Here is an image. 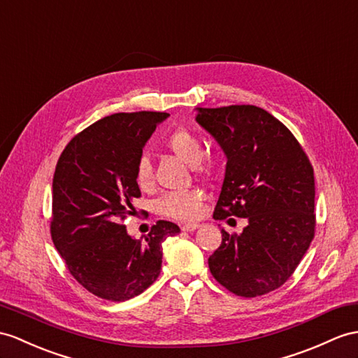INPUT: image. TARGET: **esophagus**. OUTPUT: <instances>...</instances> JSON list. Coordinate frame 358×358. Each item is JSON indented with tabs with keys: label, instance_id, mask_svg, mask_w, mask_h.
I'll return each instance as SVG.
<instances>
[{
	"label": "esophagus",
	"instance_id": "34e87169",
	"mask_svg": "<svg viewBox=\"0 0 358 358\" xmlns=\"http://www.w3.org/2000/svg\"><path fill=\"white\" fill-rule=\"evenodd\" d=\"M199 228V224L197 223H187V224H184L182 226V231H187V232H193V231H196Z\"/></svg>",
	"mask_w": 358,
	"mask_h": 358
}]
</instances>
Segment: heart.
Here are the masks:
<instances>
[{"label": "heart", "instance_id": "b5f03b06", "mask_svg": "<svg viewBox=\"0 0 358 358\" xmlns=\"http://www.w3.org/2000/svg\"><path fill=\"white\" fill-rule=\"evenodd\" d=\"M165 147L176 156L178 159L184 161L188 165H193L199 173H211L215 167V155L203 152V144L200 136L185 127L174 129L165 139ZM136 185L141 189L152 187L153 169L152 162L147 156H141L136 162L135 169ZM203 193L200 189L173 191L165 193L155 202V208L161 215L170 217L176 220H193L199 217L203 205Z\"/></svg>", "mask_w": 358, "mask_h": 358}]
</instances>
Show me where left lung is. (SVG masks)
I'll list each match as a JSON object with an SVG mask.
<instances>
[{"instance_id": "8db88e82", "label": "left lung", "mask_w": 358, "mask_h": 358, "mask_svg": "<svg viewBox=\"0 0 358 358\" xmlns=\"http://www.w3.org/2000/svg\"><path fill=\"white\" fill-rule=\"evenodd\" d=\"M196 121L226 155L214 219H248L241 234L222 229L208 258L224 289L255 298L281 287L315 237V173L298 139L280 120L252 104L197 108Z\"/></svg>"}]
</instances>
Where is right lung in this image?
I'll return each mask as SVG.
<instances>
[{
	"label": "right lung",
	"mask_w": 358,
	"mask_h": 358,
	"mask_svg": "<svg viewBox=\"0 0 358 358\" xmlns=\"http://www.w3.org/2000/svg\"><path fill=\"white\" fill-rule=\"evenodd\" d=\"M165 112H121L77 134L64 149L53 178L51 238L69 273L101 299L121 302L141 294L161 273L162 243L180 232L159 220L135 240L123 220L141 196L138 159Z\"/></svg>",
	"instance_id": "add662e5"
}]
</instances>
